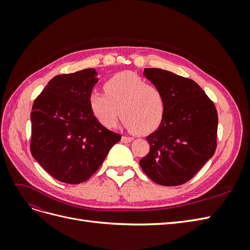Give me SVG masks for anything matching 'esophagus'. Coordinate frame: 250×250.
I'll use <instances>...</instances> for the list:
<instances>
[{
	"label": "esophagus",
	"instance_id": "34e87169",
	"mask_svg": "<svg viewBox=\"0 0 250 250\" xmlns=\"http://www.w3.org/2000/svg\"><path fill=\"white\" fill-rule=\"evenodd\" d=\"M133 139L130 138V137H125V135H123L122 139H121V141H122L123 143H130Z\"/></svg>",
	"mask_w": 250,
	"mask_h": 250
}]
</instances>
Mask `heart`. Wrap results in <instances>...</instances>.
Wrapping results in <instances>:
<instances>
[{
    "label": "heart",
    "mask_w": 250,
    "mask_h": 250,
    "mask_svg": "<svg viewBox=\"0 0 250 250\" xmlns=\"http://www.w3.org/2000/svg\"><path fill=\"white\" fill-rule=\"evenodd\" d=\"M105 93L89 95V107L105 127H115L122 113L126 129L149 133L161 125L166 112L165 95L160 88L130 72L119 73L104 84Z\"/></svg>",
    "instance_id": "1"
}]
</instances>
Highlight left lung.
Instances as JSON below:
<instances>
[{
    "label": "left lung",
    "mask_w": 250,
    "mask_h": 250,
    "mask_svg": "<svg viewBox=\"0 0 250 250\" xmlns=\"http://www.w3.org/2000/svg\"><path fill=\"white\" fill-rule=\"evenodd\" d=\"M144 76L164 93L166 112L160 127L146 138L150 151L140 166L155 184L183 185L215 153V104L192 79L155 67L144 70Z\"/></svg>",
    "instance_id": "left-lung-1"
}]
</instances>
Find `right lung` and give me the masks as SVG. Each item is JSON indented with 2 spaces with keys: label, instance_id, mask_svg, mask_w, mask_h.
Segmentation results:
<instances>
[{
  "label": "right lung",
  "instance_id": "obj_1",
  "mask_svg": "<svg viewBox=\"0 0 250 250\" xmlns=\"http://www.w3.org/2000/svg\"><path fill=\"white\" fill-rule=\"evenodd\" d=\"M97 75L95 69L57 75L33 103L32 156L51 176L65 184L86 181L121 140L89 107Z\"/></svg>",
  "mask_w": 250,
  "mask_h": 250
}]
</instances>
